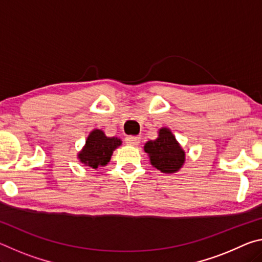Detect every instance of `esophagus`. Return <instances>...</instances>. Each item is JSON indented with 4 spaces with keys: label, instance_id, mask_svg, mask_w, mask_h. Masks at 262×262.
Returning a JSON list of instances; mask_svg holds the SVG:
<instances>
[{
    "label": "esophagus",
    "instance_id": "esophagus-1",
    "mask_svg": "<svg viewBox=\"0 0 262 262\" xmlns=\"http://www.w3.org/2000/svg\"><path fill=\"white\" fill-rule=\"evenodd\" d=\"M126 143L128 145H137L140 143V137L139 136H127Z\"/></svg>",
    "mask_w": 262,
    "mask_h": 262
}]
</instances>
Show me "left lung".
<instances>
[{"label":"left lung","mask_w":262,"mask_h":262,"mask_svg":"<svg viewBox=\"0 0 262 262\" xmlns=\"http://www.w3.org/2000/svg\"><path fill=\"white\" fill-rule=\"evenodd\" d=\"M144 151L148 154L150 163L163 173H174L183 167L186 155L180 147L170 128L162 127L158 137L144 144Z\"/></svg>","instance_id":"1"}]
</instances>
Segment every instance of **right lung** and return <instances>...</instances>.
Segmentation results:
<instances>
[{
    "label": "right lung",
    "mask_w": 262,
    "mask_h": 262,
    "mask_svg": "<svg viewBox=\"0 0 262 262\" xmlns=\"http://www.w3.org/2000/svg\"><path fill=\"white\" fill-rule=\"evenodd\" d=\"M122 141L119 137H108L101 129H94L89 134L83 149L77 158L85 166L98 168L107 165L115 149L120 147Z\"/></svg>",
    "instance_id": "obj_1"
}]
</instances>
